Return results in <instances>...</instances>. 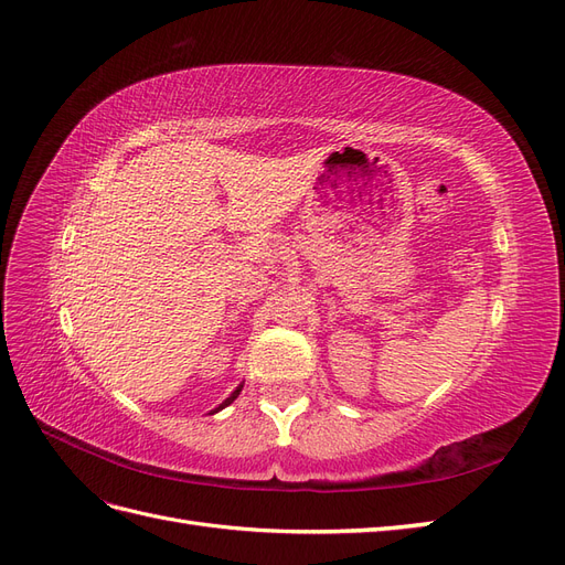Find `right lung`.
<instances>
[{"label": "right lung", "instance_id": "add662e5", "mask_svg": "<svg viewBox=\"0 0 565 565\" xmlns=\"http://www.w3.org/2000/svg\"><path fill=\"white\" fill-rule=\"evenodd\" d=\"M237 393H241V388H235V391H233V393H231V398H226V401H224V403H221V405H218V407H216V409H214V413H218V409H224V407H226V405H231V403H233V401H235V398H237ZM214 413H212V415H214Z\"/></svg>", "mask_w": 565, "mask_h": 565}]
</instances>
